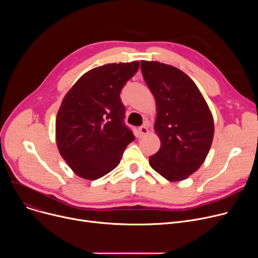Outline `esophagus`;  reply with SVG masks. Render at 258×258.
<instances>
[{
  "mask_svg": "<svg viewBox=\"0 0 258 258\" xmlns=\"http://www.w3.org/2000/svg\"><path fill=\"white\" fill-rule=\"evenodd\" d=\"M148 133V128L145 126V125H142L139 127V134H140V137H143L145 136V135H147Z\"/></svg>",
  "mask_w": 258,
  "mask_h": 258,
  "instance_id": "obj_1",
  "label": "esophagus"
}]
</instances>
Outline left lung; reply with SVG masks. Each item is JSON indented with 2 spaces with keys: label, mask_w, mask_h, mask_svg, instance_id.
<instances>
[{
  "label": "left lung",
  "mask_w": 258,
  "mask_h": 258,
  "mask_svg": "<svg viewBox=\"0 0 258 258\" xmlns=\"http://www.w3.org/2000/svg\"><path fill=\"white\" fill-rule=\"evenodd\" d=\"M141 71L156 100L155 131L161 140L150 165L168 181L185 180L210 150L214 123L209 106L192 79L178 68L142 60Z\"/></svg>",
  "instance_id": "8db88e82"
}]
</instances>
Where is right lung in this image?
Here are the masks:
<instances>
[{
	"mask_svg": "<svg viewBox=\"0 0 258 258\" xmlns=\"http://www.w3.org/2000/svg\"><path fill=\"white\" fill-rule=\"evenodd\" d=\"M138 69L139 61L94 68L66 94L56 116V144L78 177L97 180L112 171L135 140L120 92Z\"/></svg>",
	"mask_w": 258,
	"mask_h": 258,
	"instance_id": "obj_1",
	"label": "right lung"
}]
</instances>
